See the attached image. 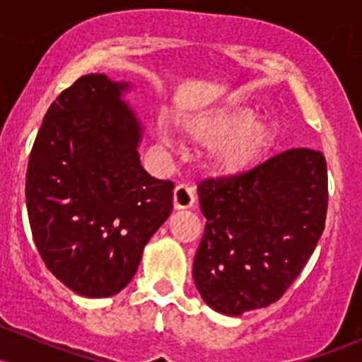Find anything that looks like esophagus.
<instances>
[{
	"label": "esophagus",
	"mask_w": 362,
	"mask_h": 362,
	"mask_svg": "<svg viewBox=\"0 0 362 362\" xmlns=\"http://www.w3.org/2000/svg\"><path fill=\"white\" fill-rule=\"evenodd\" d=\"M194 190L189 185L178 184L173 190V206H175V209H189V207L194 206Z\"/></svg>",
	"instance_id": "obj_1"
}]
</instances>
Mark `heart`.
I'll list each match as a JSON object with an SVG mask.
<instances>
[{"instance_id":"heart-1","label":"heart","mask_w":362,"mask_h":362,"mask_svg":"<svg viewBox=\"0 0 362 362\" xmlns=\"http://www.w3.org/2000/svg\"><path fill=\"white\" fill-rule=\"evenodd\" d=\"M182 132L190 143L211 146L207 167L216 175L238 177L260 163L276 143V126L259 119V110L243 103H228L199 112L180 122ZM165 143H172L168 127H161Z\"/></svg>"}]
</instances>
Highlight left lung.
I'll return each mask as SVG.
<instances>
[{"label":"left lung","instance_id":"left-lung-1","mask_svg":"<svg viewBox=\"0 0 362 362\" xmlns=\"http://www.w3.org/2000/svg\"><path fill=\"white\" fill-rule=\"evenodd\" d=\"M197 192L206 218L194 259L201 296L231 317L276 303L325 228V156L293 148L243 175L204 178Z\"/></svg>","mask_w":362,"mask_h":362}]
</instances>
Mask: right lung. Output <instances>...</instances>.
<instances>
[{"label":"right lung","mask_w":362,"mask_h":362,"mask_svg":"<svg viewBox=\"0 0 362 362\" xmlns=\"http://www.w3.org/2000/svg\"><path fill=\"white\" fill-rule=\"evenodd\" d=\"M127 83L85 74L49 107L27 168L28 221L47 269L74 293L105 298L134 277L172 213L173 184L141 167Z\"/></svg>","instance_id":"obj_1"}]
</instances>
